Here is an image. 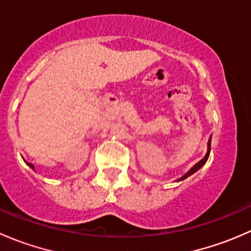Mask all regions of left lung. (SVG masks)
I'll use <instances>...</instances> for the list:
<instances>
[{"mask_svg":"<svg viewBox=\"0 0 251 251\" xmlns=\"http://www.w3.org/2000/svg\"><path fill=\"white\" fill-rule=\"evenodd\" d=\"M210 151H211V137L209 138V141H207V151H206V154H205V156L203 159H201V161H198V163L196 164V165L193 166V168L191 169V170L188 171V173H187L186 175H183V176L182 177H179L178 179H176L177 182H179V181H183V179H186L187 177H189L191 176V175H193L194 173H197V171L199 170V169L201 168H203V165L205 163H206V160H207V158H209V154H210Z\"/></svg>","mask_w":251,"mask_h":251,"instance_id":"1","label":"left lung"}]
</instances>
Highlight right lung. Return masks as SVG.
<instances>
[{"instance_id":"add662e5","label":"right lung","mask_w":251,"mask_h":251,"mask_svg":"<svg viewBox=\"0 0 251 251\" xmlns=\"http://www.w3.org/2000/svg\"><path fill=\"white\" fill-rule=\"evenodd\" d=\"M25 161V163H26V165H29L30 166V168H31L32 169V170H35V166L34 165H32V164L31 163H27V161L26 160H24Z\"/></svg>"}]
</instances>
